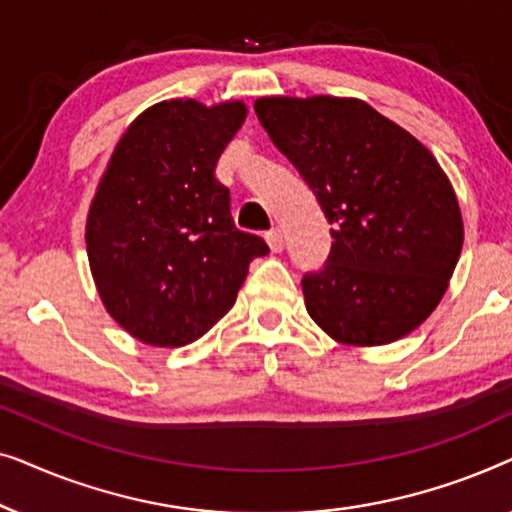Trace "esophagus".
Returning a JSON list of instances; mask_svg holds the SVG:
<instances>
[{
  "instance_id": "esophagus-1",
  "label": "esophagus",
  "mask_w": 512,
  "mask_h": 512,
  "mask_svg": "<svg viewBox=\"0 0 512 512\" xmlns=\"http://www.w3.org/2000/svg\"><path fill=\"white\" fill-rule=\"evenodd\" d=\"M265 240H268V244H270V249L275 251H282L284 249V233L279 228H272V230H268V235H265Z\"/></svg>"
}]
</instances>
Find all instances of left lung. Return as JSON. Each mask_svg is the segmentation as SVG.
Instances as JSON below:
<instances>
[{"mask_svg": "<svg viewBox=\"0 0 512 512\" xmlns=\"http://www.w3.org/2000/svg\"><path fill=\"white\" fill-rule=\"evenodd\" d=\"M254 111L333 226L324 268L303 277L310 317L359 347L415 331L447 291L464 244L438 160L361 100L261 97Z\"/></svg>", "mask_w": 512, "mask_h": 512, "instance_id": "1", "label": "left lung"}]
</instances>
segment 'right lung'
<instances>
[{
  "label": "right lung",
  "instance_id": "add662e5",
  "mask_svg": "<svg viewBox=\"0 0 512 512\" xmlns=\"http://www.w3.org/2000/svg\"><path fill=\"white\" fill-rule=\"evenodd\" d=\"M247 118L242 102L153 104L116 144L86 223L107 312L132 338L181 347L230 307L263 237L237 230L216 163Z\"/></svg>",
  "mask_w": 512,
  "mask_h": 512
}]
</instances>
